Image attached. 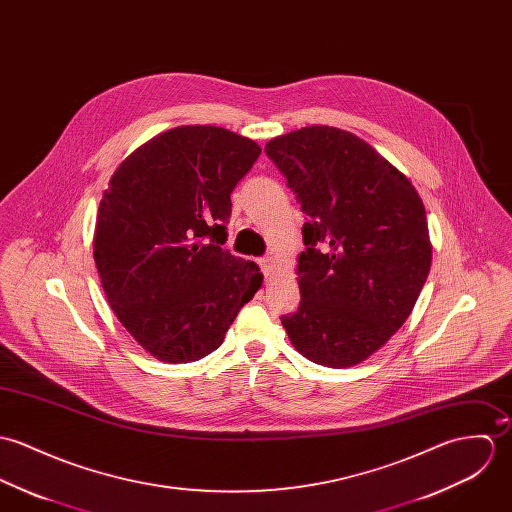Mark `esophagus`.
<instances>
[{"label": "esophagus", "instance_id": "34e87169", "mask_svg": "<svg viewBox=\"0 0 512 512\" xmlns=\"http://www.w3.org/2000/svg\"><path fill=\"white\" fill-rule=\"evenodd\" d=\"M259 267H261V271H263V275H265L267 279L275 273V261H273L271 257H263V259H259Z\"/></svg>", "mask_w": 512, "mask_h": 512}]
</instances>
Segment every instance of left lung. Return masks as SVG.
I'll use <instances>...</instances> for the list:
<instances>
[{"mask_svg":"<svg viewBox=\"0 0 512 512\" xmlns=\"http://www.w3.org/2000/svg\"><path fill=\"white\" fill-rule=\"evenodd\" d=\"M306 222L300 306L281 316L292 345L324 367H351L410 316L432 265L424 204L410 180L357 135L328 125L271 139Z\"/></svg>","mask_w":512,"mask_h":512,"instance_id":"1","label":"left lung"}]
</instances>
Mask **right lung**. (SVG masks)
<instances>
[{
  "mask_svg": "<svg viewBox=\"0 0 512 512\" xmlns=\"http://www.w3.org/2000/svg\"><path fill=\"white\" fill-rule=\"evenodd\" d=\"M261 147L214 125H182L133 151L98 208L94 261L108 302L151 355L198 361L218 349L261 288L231 255V198Z\"/></svg>",
  "mask_w": 512,
  "mask_h": 512,
  "instance_id": "right-lung-1",
  "label": "right lung"
}]
</instances>
